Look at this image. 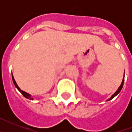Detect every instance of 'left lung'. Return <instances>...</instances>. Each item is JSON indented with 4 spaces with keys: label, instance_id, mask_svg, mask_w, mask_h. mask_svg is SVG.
I'll use <instances>...</instances> for the list:
<instances>
[{
    "label": "left lung",
    "instance_id": "8db88e82",
    "mask_svg": "<svg viewBox=\"0 0 132 132\" xmlns=\"http://www.w3.org/2000/svg\"><path fill=\"white\" fill-rule=\"evenodd\" d=\"M123 83H124V78L123 79V81H122V83H121V86H119V89H118V90H117V92H115L114 94H113L112 96H111L110 98H109V99H108V101H110V100H111V99H112V98H114V96H117V94H119V92H121V89H122V88H123Z\"/></svg>",
    "mask_w": 132,
    "mask_h": 132
}]
</instances>
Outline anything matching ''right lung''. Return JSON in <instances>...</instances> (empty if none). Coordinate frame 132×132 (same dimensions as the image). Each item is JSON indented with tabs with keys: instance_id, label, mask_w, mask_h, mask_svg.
<instances>
[{
	"instance_id": "add662e5",
	"label": "right lung",
	"mask_w": 132,
	"mask_h": 132,
	"mask_svg": "<svg viewBox=\"0 0 132 132\" xmlns=\"http://www.w3.org/2000/svg\"><path fill=\"white\" fill-rule=\"evenodd\" d=\"M12 79H13V84H14V85H15V86L17 88V89L18 90H19L20 92H21L22 94V95H23L24 97H26L27 98H29V99H31V100H33V98H31V95H30L29 94H28V93H27L26 92H24V91H23V90H20V88L18 87V86L17 85V84H16V82H15V79H14V78H13V75H12Z\"/></svg>"
}]
</instances>
